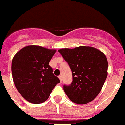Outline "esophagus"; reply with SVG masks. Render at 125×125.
Returning <instances> with one entry per match:
<instances>
[{
    "mask_svg": "<svg viewBox=\"0 0 125 125\" xmlns=\"http://www.w3.org/2000/svg\"><path fill=\"white\" fill-rule=\"evenodd\" d=\"M58 77H59V80H60V82H61H61H62V76H61V75H59V76Z\"/></svg>",
    "mask_w": 125,
    "mask_h": 125,
    "instance_id": "esophagus-1",
    "label": "esophagus"
}]
</instances>
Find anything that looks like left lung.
<instances>
[{
  "mask_svg": "<svg viewBox=\"0 0 125 125\" xmlns=\"http://www.w3.org/2000/svg\"><path fill=\"white\" fill-rule=\"evenodd\" d=\"M72 71L73 81L64 90L72 102L85 104L92 102L101 91L108 75V61L100 50L81 46L58 50Z\"/></svg>",
  "mask_w": 125,
  "mask_h": 125,
  "instance_id": "8db88e82",
  "label": "left lung"
}]
</instances>
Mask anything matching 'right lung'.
Instances as JSON below:
<instances>
[{"label":"right lung","instance_id":"right-lung-1","mask_svg":"<svg viewBox=\"0 0 125 125\" xmlns=\"http://www.w3.org/2000/svg\"><path fill=\"white\" fill-rule=\"evenodd\" d=\"M56 50L29 45L13 56L12 73L17 90L29 102L38 104L47 100L59 79L49 65Z\"/></svg>","mask_w":125,"mask_h":125}]
</instances>
